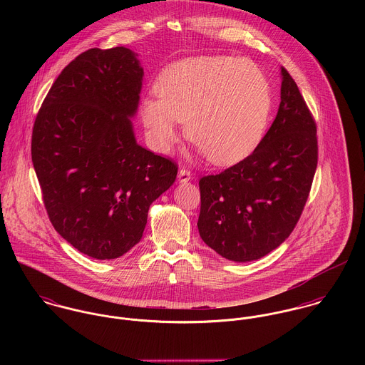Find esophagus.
<instances>
[{"mask_svg":"<svg viewBox=\"0 0 365 365\" xmlns=\"http://www.w3.org/2000/svg\"><path fill=\"white\" fill-rule=\"evenodd\" d=\"M191 177H192V174H191L190 170H187V168H181V170L178 171V181H180V182H187V181L191 180Z\"/></svg>","mask_w":365,"mask_h":365,"instance_id":"1","label":"esophagus"}]
</instances>
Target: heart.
<instances>
[{
  "instance_id": "heart-1",
  "label": "heart",
  "mask_w": 365,
  "mask_h": 365,
  "mask_svg": "<svg viewBox=\"0 0 365 365\" xmlns=\"http://www.w3.org/2000/svg\"><path fill=\"white\" fill-rule=\"evenodd\" d=\"M158 100H145L142 122L152 143L168 150L187 119V135L209 160L229 165L260 142L271 112V90L260 67L247 58L192 57L164 68Z\"/></svg>"
}]
</instances>
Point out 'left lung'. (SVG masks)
Segmentation results:
<instances>
[{"label": "left lung", "instance_id": "8db88e82", "mask_svg": "<svg viewBox=\"0 0 365 365\" xmlns=\"http://www.w3.org/2000/svg\"><path fill=\"white\" fill-rule=\"evenodd\" d=\"M281 103L255 152L200 180L202 240L227 260H259L288 239L312 187L316 123L289 73L281 67Z\"/></svg>", "mask_w": 365, "mask_h": 365}]
</instances>
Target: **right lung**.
I'll list each match as a JSON object with an SVG mask.
<instances>
[{"label": "right lung", "instance_id": "right-lung-1", "mask_svg": "<svg viewBox=\"0 0 365 365\" xmlns=\"http://www.w3.org/2000/svg\"><path fill=\"white\" fill-rule=\"evenodd\" d=\"M128 48L90 49L58 74L32 132V161L56 232L80 253L112 260L143 236L177 164L136 143L130 118L143 68Z\"/></svg>", "mask_w": 365, "mask_h": 365}]
</instances>
